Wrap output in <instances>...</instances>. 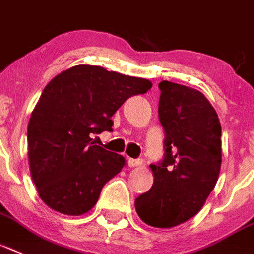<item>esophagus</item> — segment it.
I'll return each mask as SVG.
<instances>
[{"label":"esophagus","mask_w":254,"mask_h":254,"mask_svg":"<svg viewBox=\"0 0 254 254\" xmlns=\"http://www.w3.org/2000/svg\"><path fill=\"white\" fill-rule=\"evenodd\" d=\"M141 163H142V160H140V158H137V160H135V158H128V166L129 167L140 166Z\"/></svg>","instance_id":"34e87169"}]
</instances>
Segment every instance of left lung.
Masks as SVG:
<instances>
[{"mask_svg": "<svg viewBox=\"0 0 254 254\" xmlns=\"http://www.w3.org/2000/svg\"><path fill=\"white\" fill-rule=\"evenodd\" d=\"M158 117L165 129L161 162L148 192L135 200L139 217L153 227L170 228L197 214L215 187L222 163L221 123L201 92L163 80Z\"/></svg>", "mask_w": 254, "mask_h": 254, "instance_id": "obj_1", "label": "left lung"}]
</instances>
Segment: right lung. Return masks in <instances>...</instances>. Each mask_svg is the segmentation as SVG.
Returning <instances> with one entry per match:
<instances>
[{"label":"right lung","mask_w":254,"mask_h":254,"mask_svg":"<svg viewBox=\"0 0 254 254\" xmlns=\"http://www.w3.org/2000/svg\"><path fill=\"white\" fill-rule=\"evenodd\" d=\"M150 88L146 79L89 64L71 67L48 83L31 114L27 141L31 177L50 209L81 215L96 205L126 160L94 145L92 135L113 131L112 117L123 102Z\"/></svg>","instance_id":"add662e5"}]
</instances>
